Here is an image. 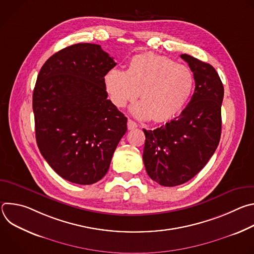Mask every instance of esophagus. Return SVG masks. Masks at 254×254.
Here are the masks:
<instances>
[{"mask_svg": "<svg viewBox=\"0 0 254 254\" xmlns=\"http://www.w3.org/2000/svg\"><path fill=\"white\" fill-rule=\"evenodd\" d=\"M135 127H137L136 123H134V122L131 121V120H128V121H127V128H128V129H134Z\"/></svg>", "mask_w": 254, "mask_h": 254, "instance_id": "esophagus-1", "label": "esophagus"}]
</instances>
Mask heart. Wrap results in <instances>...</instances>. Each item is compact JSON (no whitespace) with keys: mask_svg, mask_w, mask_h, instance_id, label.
Wrapping results in <instances>:
<instances>
[{"mask_svg":"<svg viewBox=\"0 0 254 254\" xmlns=\"http://www.w3.org/2000/svg\"><path fill=\"white\" fill-rule=\"evenodd\" d=\"M105 90L112 102L124 107L138 96L132 114L141 120L164 123L174 119L187 103L193 90L191 70L174 60L144 53L132 57L127 71L111 69L104 76Z\"/></svg>","mask_w":254,"mask_h":254,"instance_id":"heart-1","label":"heart"}]
</instances>
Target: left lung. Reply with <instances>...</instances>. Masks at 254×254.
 I'll return each mask as SVG.
<instances>
[{"instance_id": "1", "label": "left lung", "mask_w": 254, "mask_h": 254, "mask_svg": "<svg viewBox=\"0 0 254 254\" xmlns=\"http://www.w3.org/2000/svg\"><path fill=\"white\" fill-rule=\"evenodd\" d=\"M195 80L190 102L181 115L146 135L142 160L155 182L165 187L184 184L208 163L219 144L222 81L215 68L193 56L182 54Z\"/></svg>"}]
</instances>
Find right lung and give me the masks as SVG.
I'll use <instances>...</instances> for the list:
<instances>
[{
	"label": "right lung",
	"instance_id": "add662e5",
	"mask_svg": "<svg viewBox=\"0 0 254 254\" xmlns=\"http://www.w3.org/2000/svg\"><path fill=\"white\" fill-rule=\"evenodd\" d=\"M117 63L100 45L78 43L52 55L33 92L36 141L49 166L71 183L101 180L127 119L107 99L104 76Z\"/></svg>",
	"mask_w": 254,
	"mask_h": 254
}]
</instances>
